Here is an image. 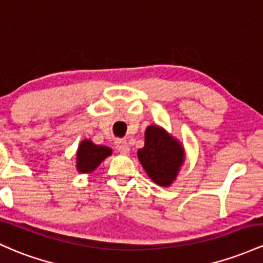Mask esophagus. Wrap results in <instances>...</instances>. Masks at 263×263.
Listing matches in <instances>:
<instances>
[{"label":"esophagus","instance_id":"obj_1","mask_svg":"<svg viewBox=\"0 0 263 263\" xmlns=\"http://www.w3.org/2000/svg\"><path fill=\"white\" fill-rule=\"evenodd\" d=\"M116 148L118 149V152L122 155H127L129 152V145L126 142V141H122V140L117 141Z\"/></svg>","mask_w":263,"mask_h":263}]
</instances>
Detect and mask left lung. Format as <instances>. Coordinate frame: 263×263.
<instances>
[{"instance_id": "left-lung-1", "label": "left lung", "mask_w": 263, "mask_h": 263, "mask_svg": "<svg viewBox=\"0 0 263 263\" xmlns=\"http://www.w3.org/2000/svg\"><path fill=\"white\" fill-rule=\"evenodd\" d=\"M146 174L160 186H168L182 166V146L158 126L147 127L145 146L137 151Z\"/></svg>"}]
</instances>
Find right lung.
Listing matches in <instances>:
<instances>
[{
	"label": "right lung",
	"mask_w": 263,
	"mask_h": 263,
	"mask_svg": "<svg viewBox=\"0 0 263 263\" xmlns=\"http://www.w3.org/2000/svg\"><path fill=\"white\" fill-rule=\"evenodd\" d=\"M111 154L108 147L97 146L89 140L82 141L77 151V170L80 172H92Z\"/></svg>",
	"instance_id": "add662e5"
}]
</instances>
